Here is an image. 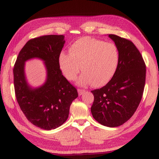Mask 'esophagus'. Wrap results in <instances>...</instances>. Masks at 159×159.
<instances>
[{
  "instance_id": "34e87169",
  "label": "esophagus",
  "mask_w": 159,
  "mask_h": 159,
  "mask_svg": "<svg viewBox=\"0 0 159 159\" xmlns=\"http://www.w3.org/2000/svg\"><path fill=\"white\" fill-rule=\"evenodd\" d=\"M85 92V90H81V89H79V90H78V93H79V95L80 96L83 95V94H84Z\"/></svg>"
}]
</instances>
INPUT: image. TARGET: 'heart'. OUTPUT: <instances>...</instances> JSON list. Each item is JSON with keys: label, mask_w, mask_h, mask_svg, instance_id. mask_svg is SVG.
<instances>
[{"label": "heart", "mask_w": 159, "mask_h": 159, "mask_svg": "<svg viewBox=\"0 0 159 159\" xmlns=\"http://www.w3.org/2000/svg\"><path fill=\"white\" fill-rule=\"evenodd\" d=\"M69 53L62 52L59 64L65 77L74 80L82 68L78 85L102 87L111 80L116 71L119 53L116 45L93 38L84 37L75 41Z\"/></svg>", "instance_id": "obj_1"}]
</instances>
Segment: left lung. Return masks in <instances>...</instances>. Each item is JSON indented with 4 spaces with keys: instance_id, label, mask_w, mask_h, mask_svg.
<instances>
[{
    "instance_id": "obj_1",
    "label": "left lung",
    "mask_w": 159,
    "mask_h": 159,
    "mask_svg": "<svg viewBox=\"0 0 159 159\" xmlns=\"http://www.w3.org/2000/svg\"><path fill=\"white\" fill-rule=\"evenodd\" d=\"M109 37L118 48L119 61L110 81L91 91L94 95L91 113L100 124L114 128L128 120L138 109L144 92L146 65L133 42L114 34Z\"/></svg>"
}]
</instances>
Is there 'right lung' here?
Masks as SVG:
<instances>
[{"label": "right lung", "mask_w": 159, "mask_h": 159, "mask_svg": "<svg viewBox=\"0 0 159 159\" xmlns=\"http://www.w3.org/2000/svg\"><path fill=\"white\" fill-rule=\"evenodd\" d=\"M65 43L63 35H48L31 39L20 50L13 69L15 95L20 109L32 124L43 130L60 127L69 117L70 106L78 92L64 77L59 57ZM44 62L47 80L33 88L25 75V62L31 58Z\"/></svg>", "instance_id": "obj_1"}]
</instances>
